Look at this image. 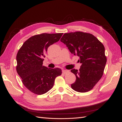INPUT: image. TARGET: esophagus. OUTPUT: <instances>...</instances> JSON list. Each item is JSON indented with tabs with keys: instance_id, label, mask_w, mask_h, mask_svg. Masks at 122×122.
Returning <instances> with one entry per match:
<instances>
[{
	"instance_id": "obj_1",
	"label": "esophagus",
	"mask_w": 122,
	"mask_h": 122,
	"mask_svg": "<svg viewBox=\"0 0 122 122\" xmlns=\"http://www.w3.org/2000/svg\"><path fill=\"white\" fill-rule=\"evenodd\" d=\"M62 72L64 74H66V73H67L68 72H69V71L68 70H63L62 71Z\"/></svg>"
}]
</instances>
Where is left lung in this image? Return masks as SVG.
Wrapping results in <instances>:
<instances>
[{"mask_svg":"<svg viewBox=\"0 0 122 122\" xmlns=\"http://www.w3.org/2000/svg\"><path fill=\"white\" fill-rule=\"evenodd\" d=\"M61 41L71 53L79 57L78 61L81 64L78 71L71 70L76 77L71 84L72 89L80 93L93 89L104 73L107 61L104 45L94 35L82 31L66 33Z\"/></svg>","mask_w":122,"mask_h":122,"instance_id":"1","label":"left lung"}]
</instances>
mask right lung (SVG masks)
Masks as SVG:
<instances>
[{
	"label": "right lung",
	"instance_id": "obj_1",
	"mask_svg": "<svg viewBox=\"0 0 122 122\" xmlns=\"http://www.w3.org/2000/svg\"><path fill=\"white\" fill-rule=\"evenodd\" d=\"M63 33L41 34L31 36L23 43L16 56V70L28 90L36 95L47 93L53 87L55 79L61 74L57 68L43 65L48 48L58 42Z\"/></svg>",
	"mask_w": 122,
	"mask_h": 122
}]
</instances>
